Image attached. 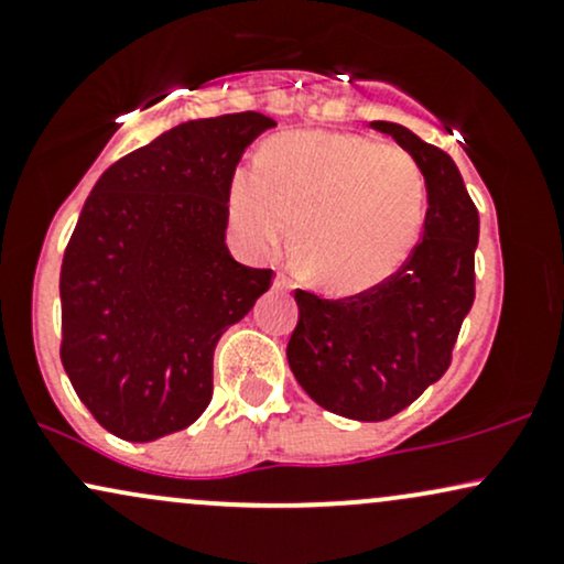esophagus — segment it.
<instances>
[{"label": "esophagus", "mask_w": 564, "mask_h": 564, "mask_svg": "<svg viewBox=\"0 0 564 564\" xmlns=\"http://www.w3.org/2000/svg\"><path fill=\"white\" fill-rule=\"evenodd\" d=\"M273 286H275V289H289L286 275H283V273H275V278H273Z\"/></svg>", "instance_id": "esophagus-1"}]
</instances>
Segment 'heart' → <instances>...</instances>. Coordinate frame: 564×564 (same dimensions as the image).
I'll use <instances>...</instances> for the list:
<instances>
[{
  "mask_svg": "<svg viewBox=\"0 0 564 564\" xmlns=\"http://www.w3.org/2000/svg\"><path fill=\"white\" fill-rule=\"evenodd\" d=\"M230 225L251 251L286 243L328 294L390 281L416 249L424 177L403 148L347 132L278 134L230 183Z\"/></svg>",
  "mask_w": 564,
  "mask_h": 564,
  "instance_id": "obj_1",
  "label": "heart"
}]
</instances>
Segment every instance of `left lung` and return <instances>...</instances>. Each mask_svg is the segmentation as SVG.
<instances>
[{
	"instance_id": "left-lung-1",
	"label": "left lung",
	"mask_w": 564,
	"mask_h": 564,
	"mask_svg": "<svg viewBox=\"0 0 564 564\" xmlns=\"http://www.w3.org/2000/svg\"><path fill=\"white\" fill-rule=\"evenodd\" d=\"M371 129L390 134L424 174L422 243L390 281L364 294L321 300L296 291L300 323L286 347L302 390L355 422L394 416L451 366L475 302L480 238V217L448 153L394 121H371Z\"/></svg>"
}]
</instances>
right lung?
Masks as SVG:
<instances>
[{"instance_id":"obj_1","label":"right lung","mask_w":564,"mask_h":564,"mask_svg":"<svg viewBox=\"0 0 564 564\" xmlns=\"http://www.w3.org/2000/svg\"><path fill=\"white\" fill-rule=\"evenodd\" d=\"M270 116L193 119L127 153L84 200L61 268V360L97 424L129 443L191 426L215 347L270 289L232 260L230 183Z\"/></svg>"}]
</instances>
